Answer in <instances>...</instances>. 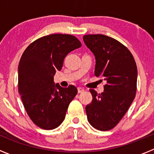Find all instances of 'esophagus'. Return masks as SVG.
I'll return each instance as SVG.
<instances>
[{
	"instance_id": "34e87169",
	"label": "esophagus",
	"mask_w": 154,
	"mask_h": 154,
	"mask_svg": "<svg viewBox=\"0 0 154 154\" xmlns=\"http://www.w3.org/2000/svg\"><path fill=\"white\" fill-rule=\"evenodd\" d=\"M84 90H85V89H84L82 87H79V88H78V92H79V93L83 92Z\"/></svg>"
}]
</instances>
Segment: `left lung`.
Instances as JSON below:
<instances>
[{
    "mask_svg": "<svg viewBox=\"0 0 154 154\" xmlns=\"http://www.w3.org/2000/svg\"><path fill=\"white\" fill-rule=\"evenodd\" d=\"M83 40L96 57L95 75L106 81L102 93L89 89L92 101L85 106L87 118L95 129L107 131L123 119L135 98L137 64L130 50L112 38L86 35Z\"/></svg>",
    "mask_w": 154,
    "mask_h": 154,
    "instance_id": "left-lung-1",
    "label": "left lung"
}]
</instances>
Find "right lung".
Segmentation results:
<instances>
[{"mask_svg": "<svg viewBox=\"0 0 154 154\" xmlns=\"http://www.w3.org/2000/svg\"><path fill=\"white\" fill-rule=\"evenodd\" d=\"M76 37L52 34L37 39L21 55L18 65V92L31 121L43 130H53L63 122L69 104L78 92L75 85L62 88L53 77L64 58L81 47Z\"/></svg>", "mask_w": 154, "mask_h": 154, "instance_id": "add662e5", "label": "right lung"}]
</instances>
